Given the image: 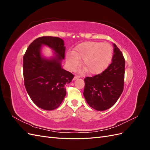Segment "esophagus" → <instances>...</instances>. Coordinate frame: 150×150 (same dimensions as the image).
<instances>
[{"label": "esophagus", "instance_id": "obj_1", "mask_svg": "<svg viewBox=\"0 0 150 150\" xmlns=\"http://www.w3.org/2000/svg\"><path fill=\"white\" fill-rule=\"evenodd\" d=\"M79 78H80V76H75L74 77L73 80L74 81V80H76V79H79Z\"/></svg>", "mask_w": 150, "mask_h": 150}]
</instances>
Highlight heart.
Here are the masks:
<instances>
[{
  "label": "heart",
  "instance_id": "b5f03b06",
  "mask_svg": "<svg viewBox=\"0 0 150 150\" xmlns=\"http://www.w3.org/2000/svg\"><path fill=\"white\" fill-rule=\"evenodd\" d=\"M112 57V47L108 43L84 42L74 47L72 52L66 55V62L70 71L74 70L83 60L84 71L89 74H98L110 66Z\"/></svg>",
  "mask_w": 150,
  "mask_h": 150
}]
</instances>
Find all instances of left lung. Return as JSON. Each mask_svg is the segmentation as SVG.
I'll use <instances>...</instances> for the list:
<instances>
[{
    "label": "left lung",
    "instance_id": "left-lung-1",
    "mask_svg": "<svg viewBox=\"0 0 150 150\" xmlns=\"http://www.w3.org/2000/svg\"><path fill=\"white\" fill-rule=\"evenodd\" d=\"M112 62L101 74L84 79V96L90 107L97 111L111 108L123 91L125 61L115 44H112Z\"/></svg>",
    "mask_w": 150,
    "mask_h": 150
}]
</instances>
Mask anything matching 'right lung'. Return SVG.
<instances>
[{"instance_id": "obj_1", "label": "right lung", "mask_w": 150, "mask_h": 150, "mask_svg": "<svg viewBox=\"0 0 150 150\" xmlns=\"http://www.w3.org/2000/svg\"><path fill=\"white\" fill-rule=\"evenodd\" d=\"M54 51L50 58L44 57L42 47ZM66 47L59 38L44 36L35 39L24 56V85L32 101L44 110H53L60 106L66 94V84L74 75L62 67Z\"/></svg>"}]
</instances>
